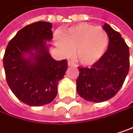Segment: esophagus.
Wrapping results in <instances>:
<instances>
[{"label":"esophagus","mask_w":133,"mask_h":133,"mask_svg":"<svg viewBox=\"0 0 133 133\" xmlns=\"http://www.w3.org/2000/svg\"><path fill=\"white\" fill-rule=\"evenodd\" d=\"M68 66H74V67H76L77 65L74 63V62H71V61H68Z\"/></svg>","instance_id":"1"}]
</instances>
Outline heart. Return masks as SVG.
<instances>
[{"label":"heart","instance_id":"obj_1","mask_svg":"<svg viewBox=\"0 0 133 133\" xmlns=\"http://www.w3.org/2000/svg\"><path fill=\"white\" fill-rule=\"evenodd\" d=\"M109 44V36L101 27L81 23L66 30L57 41L58 47L65 55L75 51V58L85 65L97 62L104 55Z\"/></svg>","mask_w":133,"mask_h":133}]
</instances>
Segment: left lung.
I'll use <instances>...</instances> for the list:
<instances>
[{"instance_id": "8db88e82", "label": "left lung", "mask_w": 133, "mask_h": 133, "mask_svg": "<svg viewBox=\"0 0 133 133\" xmlns=\"http://www.w3.org/2000/svg\"><path fill=\"white\" fill-rule=\"evenodd\" d=\"M109 46L102 57L91 68L78 67L77 92L84 99L101 102L116 95L129 70V49L118 31L105 24Z\"/></svg>"}]
</instances>
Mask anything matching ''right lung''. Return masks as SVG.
I'll use <instances>...</instances> for the list:
<instances>
[{
  "label": "right lung",
  "instance_id": "add662e5",
  "mask_svg": "<svg viewBox=\"0 0 133 133\" xmlns=\"http://www.w3.org/2000/svg\"><path fill=\"white\" fill-rule=\"evenodd\" d=\"M51 28L45 21L25 26L9 41L3 58L9 88L21 102L31 106L54 100L58 82L68 68L66 59L56 61L48 54L45 41L52 38ZM25 53L31 54L29 59L24 58Z\"/></svg>",
  "mask_w": 133,
  "mask_h": 133
}]
</instances>
